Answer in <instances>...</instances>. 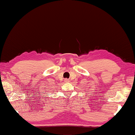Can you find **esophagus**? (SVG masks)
Listing matches in <instances>:
<instances>
[{
    "instance_id": "esophagus-1",
    "label": "esophagus",
    "mask_w": 135,
    "mask_h": 135,
    "mask_svg": "<svg viewBox=\"0 0 135 135\" xmlns=\"http://www.w3.org/2000/svg\"><path fill=\"white\" fill-rule=\"evenodd\" d=\"M64 81H65V82H66V83H68V82H69V80H68V79H65V80H64Z\"/></svg>"
}]
</instances>
